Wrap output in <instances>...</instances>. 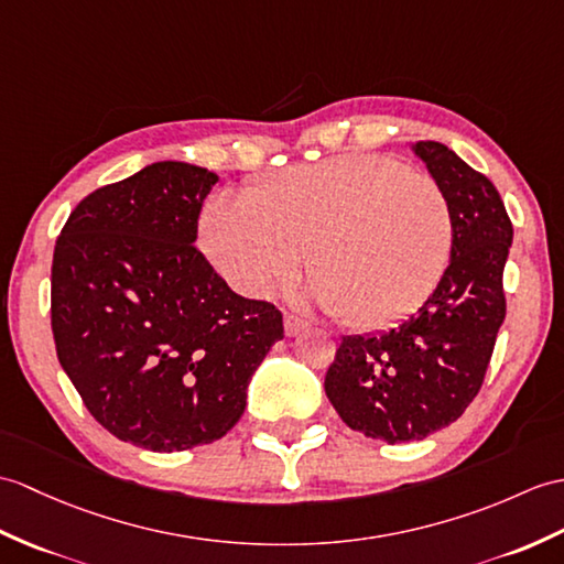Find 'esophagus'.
Segmentation results:
<instances>
[{
    "instance_id": "1",
    "label": "esophagus",
    "mask_w": 564,
    "mask_h": 564,
    "mask_svg": "<svg viewBox=\"0 0 564 564\" xmlns=\"http://www.w3.org/2000/svg\"><path fill=\"white\" fill-rule=\"evenodd\" d=\"M283 324H285V336H297L300 332H305L307 329V322L305 319H300V317H295V314H285V319H283Z\"/></svg>"
}]
</instances>
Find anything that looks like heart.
<instances>
[{
    "label": "heart",
    "mask_w": 564,
    "mask_h": 564,
    "mask_svg": "<svg viewBox=\"0 0 564 564\" xmlns=\"http://www.w3.org/2000/svg\"><path fill=\"white\" fill-rule=\"evenodd\" d=\"M202 245L232 288L293 283L300 254L332 317L379 329L423 305L452 252V208L435 180L377 155L281 170L245 202L214 196Z\"/></svg>",
    "instance_id": "b5f03b06"
}]
</instances>
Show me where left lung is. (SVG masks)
I'll use <instances>...</instances> for the list:
<instances>
[{
  "instance_id": "obj_1",
  "label": "left lung",
  "mask_w": 564,
  "mask_h": 564,
  "mask_svg": "<svg viewBox=\"0 0 564 564\" xmlns=\"http://www.w3.org/2000/svg\"><path fill=\"white\" fill-rule=\"evenodd\" d=\"M415 153L452 208L449 267L394 329L344 338L324 377L341 421L389 444L452 425L476 399L507 314L502 273L514 235L486 175L437 141H417Z\"/></svg>"
}]
</instances>
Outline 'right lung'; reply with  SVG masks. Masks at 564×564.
I'll list each match as a JSON object with an SVG mask.
<instances>
[{
  "label": "right lung",
  "mask_w": 564,
  "mask_h": 564,
  "mask_svg": "<svg viewBox=\"0 0 564 564\" xmlns=\"http://www.w3.org/2000/svg\"><path fill=\"white\" fill-rule=\"evenodd\" d=\"M212 170L163 161L76 204L52 257L59 365L117 440L185 452L240 421L283 314L232 293L196 250Z\"/></svg>",
  "instance_id": "1"
}]
</instances>
